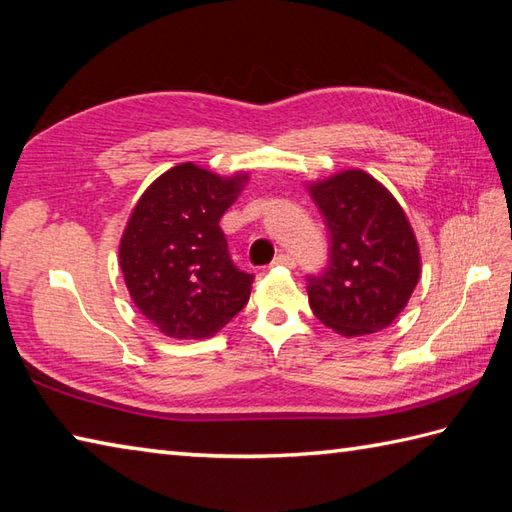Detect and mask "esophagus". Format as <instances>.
Segmentation results:
<instances>
[{
    "label": "esophagus",
    "instance_id": "obj_1",
    "mask_svg": "<svg viewBox=\"0 0 512 512\" xmlns=\"http://www.w3.org/2000/svg\"><path fill=\"white\" fill-rule=\"evenodd\" d=\"M273 266H286V268H295V257L288 255V253H279L273 259Z\"/></svg>",
    "mask_w": 512,
    "mask_h": 512
}]
</instances>
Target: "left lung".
<instances>
[{
  "mask_svg": "<svg viewBox=\"0 0 512 512\" xmlns=\"http://www.w3.org/2000/svg\"><path fill=\"white\" fill-rule=\"evenodd\" d=\"M310 193L330 233L328 266L308 275L314 317L343 336L385 330L420 279V250L405 211L358 169L312 184Z\"/></svg>",
  "mask_w": 512,
  "mask_h": 512,
  "instance_id": "obj_1",
  "label": "left lung"
}]
</instances>
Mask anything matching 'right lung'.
Here are the masks:
<instances>
[{
  "mask_svg": "<svg viewBox=\"0 0 512 512\" xmlns=\"http://www.w3.org/2000/svg\"><path fill=\"white\" fill-rule=\"evenodd\" d=\"M246 173L220 178L184 162L138 200L121 239V270L136 308L171 336L204 339L231 321L250 297L253 275L228 255L220 217Z\"/></svg>",
  "mask_w": 512,
  "mask_h": 512,
  "instance_id": "right-lung-1",
  "label": "right lung"
}]
</instances>
